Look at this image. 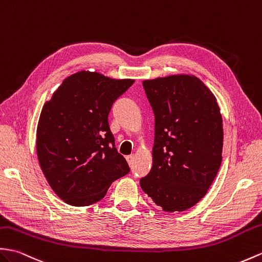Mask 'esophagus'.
Wrapping results in <instances>:
<instances>
[{"label": "esophagus", "mask_w": 262, "mask_h": 262, "mask_svg": "<svg viewBox=\"0 0 262 262\" xmlns=\"http://www.w3.org/2000/svg\"><path fill=\"white\" fill-rule=\"evenodd\" d=\"M134 159H135V156H134V154H132V155H127V156H126V161H127V163L129 164V166H132V165H133Z\"/></svg>", "instance_id": "1"}]
</instances>
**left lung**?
Masks as SVG:
<instances>
[{"instance_id":"obj_1","label":"left lung","mask_w":262,"mask_h":262,"mask_svg":"<svg viewBox=\"0 0 262 262\" xmlns=\"http://www.w3.org/2000/svg\"><path fill=\"white\" fill-rule=\"evenodd\" d=\"M155 115L153 166L142 190L166 212L203 199L222 162L223 125L215 96L195 76L144 80Z\"/></svg>"}]
</instances>
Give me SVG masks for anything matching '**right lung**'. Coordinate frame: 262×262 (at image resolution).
<instances>
[{"label":"right lung","mask_w":262,"mask_h":262,"mask_svg":"<svg viewBox=\"0 0 262 262\" xmlns=\"http://www.w3.org/2000/svg\"><path fill=\"white\" fill-rule=\"evenodd\" d=\"M134 81L82 70L66 78L43 105L36 154L49 185L66 203L98 202L114 181L129 172L115 147L108 115Z\"/></svg>","instance_id":"right-lung-1"}]
</instances>
